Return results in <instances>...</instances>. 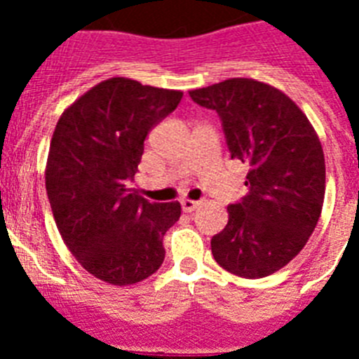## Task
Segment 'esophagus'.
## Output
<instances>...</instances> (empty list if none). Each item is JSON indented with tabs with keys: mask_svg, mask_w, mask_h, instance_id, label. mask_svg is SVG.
Returning a JSON list of instances; mask_svg holds the SVG:
<instances>
[{
	"mask_svg": "<svg viewBox=\"0 0 359 359\" xmlns=\"http://www.w3.org/2000/svg\"><path fill=\"white\" fill-rule=\"evenodd\" d=\"M199 205H201V203H199V201H192V199H183V201H182L183 212H194L196 208L199 207Z\"/></svg>",
	"mask_w": 359,
	"mask_h": 359,
	"instance_id": "esophagus-1",
	"label": "esophagus"
}]
</instances>
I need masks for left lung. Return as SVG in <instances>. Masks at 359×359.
<instances>
[{"label":"left lung","instance_id":"1","mask_svg":"<svg viewBox=\"0 0 359 359\" xmlns=\"http://www.w3.org/2000/svg\"><path fill=\"white\" fill-rule=\"evenodd\" d=\"M189 95L217 113L230 156L250 167L248 194L228 205V224L212 237V255L237 277H268L300 253L318 223L322 144L300 107L264 82L228 79Z\"/></svg>","mask_w":359,"mask_h":359}]
</instances>
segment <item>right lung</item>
Here are the masks:
<instances>
[{"mask_svg": "<svg viewBox=\"0 0 359 359\" xmlns=\"http://www.w3.org/2000/svg\"><path fill=\"white\" fill-rule=\"evenodd\" d=\"M183 93L113 77L77 98L50 142L46 192L62 241L84 269L113 286L151 277L182 205L151 203L129 189L144 142Z\"/></svg>", "mask_w": 359, "mask_h": 359, "instance_id": "obj_1", "label": "right lung"}]
</instances>
